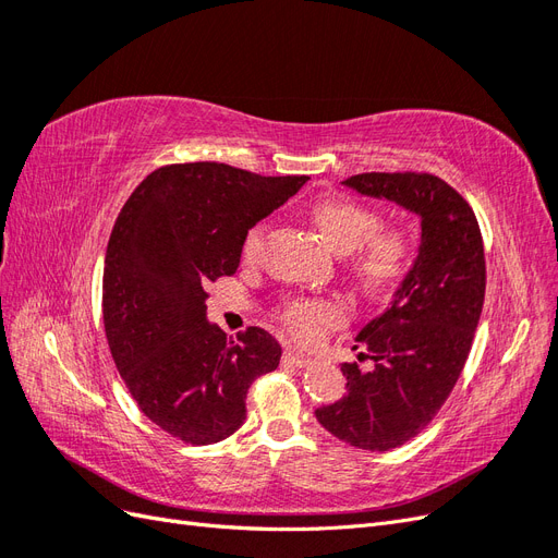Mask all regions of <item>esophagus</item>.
Wrapping results in <instances>:
<instances>
[{
  "label": "esophagus",
  "mask_w": 558,
  "mask_h": 558,
  "mask_svg": "<svg viewBox=\"0 0 558 558\" xmlns=\"http://www.w3.org/2000/svg\"><path fill=\"white\" fill-rule=\"evenodd\" d=\"M283 361H286V363H291V365H295V367H307V365H312V359H310V356H305V353L295 351V349L283 351Z\"/></svg>",
  "instance_id": "esophagus-1"
}]
</instances>
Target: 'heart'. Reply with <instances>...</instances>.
<instances>
[{"instance_id": "b5f03b06", "label": "heart", "mask_w": 558, "mask_h": 558, "mask_svg": "<svg viewBox=\"0 0 558 558\" xmlns=\"http://www.w3.org/2000/svg\"><path fill=\"white\" fill-rule=\"evenodd\" d=\"M312 221L337 253L353 251V269L367 289H386L404 277L412 263V242L400 230H379L377 211L349 197H324L312 207ZM267 234V223H256L244 238V258L258 253ZM347 318L337 300H293L281 314L286 326L298 342L314 344L328 328L340 326Z\"/></svg>"}]
</instances>
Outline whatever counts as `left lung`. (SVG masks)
Masks as SVG:
<instances>
[{"mask_svg": "<svg viewBox=\"0 0 558 558\" xmlns=\"http://www.w3.org/2000/svg\"><path fill=\"white\" fill-rule=\"evenodd\" d=\"M342 183L421 218L412 269L391 305L356 337L365 347L359 361L369 359L373 367L344 363L347 396L316 410L337 440L388 451L430 424L461 377L484 305V244L475 211L440 177L365 172Z\"/></svg>", "mask_w": 558, "mask_h": 558, "instance_id": "left-lung-1", "label": "left lung"}]
</instances>
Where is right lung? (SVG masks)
Returning a JSON list of instances; mask_svg holds the SVG:
<instances>
[{
  "mask_svg": "<svg viewBox=\"0 0 558 558\" xmlns=\"http://www.w3.org/2000/svg\"><path fill=\"white\" fill-rule=\"evenodd\" d=\"M307 177L223 162L165 165L128 197L111 230L102 316L113 363L140 410L185 445L226 440L281 347L263 328L232 340L207 320V286L238 272L246 232Z\"/></svg>",
  "mask_w": 558,
  "mask_h": 558,
  "instance_id": "right-lung-1",
  "label": "right lung"
}]
</instances>
